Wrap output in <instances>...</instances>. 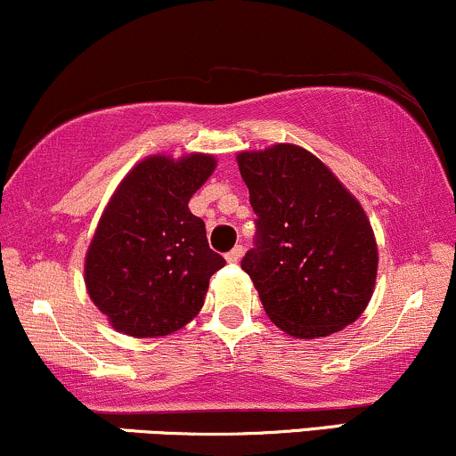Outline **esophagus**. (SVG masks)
Segmentation results:
<instances>
[{
    "mask_svg": "<svg viewBox=\"0 0 456 456\" xmlns=\"http://www.w3.org/2000/svg\"><path fill=\"white\" fill-rule=\"evenodd\" d=\"M243 245H237V248H232V249H230L228 251V254H226V260L228 262H232V265H237V262L240 260V256H243Z\"/></svg>",
    "mask_w": 456,
    "mask_h": 456,
    "instance_id": "obj_1",
    "label": "esophagus"
}]
</instances>
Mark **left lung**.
Listing matches in <instances>:
<instances>
[{
	"instance_id": "8db88e82",
	"label": "left lung",
	"mask_w": 456,
	"mask_h": 456,
	"mask_svg": "<svg viewBox=\"0 0 456 456\" xmlns=\"http://www.w3.org/2000/svg\"><path fill=\"white\" fill-rule=\"evenodd\" d=\"M256 213L240 260L269 318L301 339L352 324L376 286L378 248L356 198L315 155L294 144L240 153Z\"/></svg>"
}]
</instances>
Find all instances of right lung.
Here are the masks:
<instances>
[{
    "instance_id": "add662e5",
    "label": "right lung",
    "mask_w": 456,
    "mask_h": 456,
    "mask_svg": "<svg viewBox=\"0 0 456 456\" xmlns=\"http://www.w3.org/2000/svg\"><path fill=\"white\" fill-rule=\"evenodd\" d=\"M211 155H155L117 187L85 260L91 301L132 337H162L190 322L208 280L226 265L187 202L211 176Z\"/></svg>"
}]
</instances>
